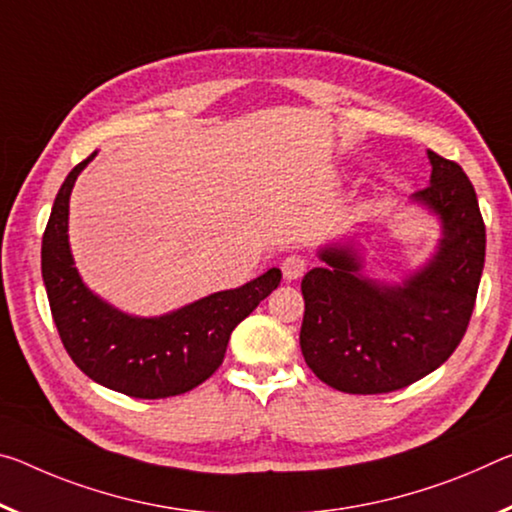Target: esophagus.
Returning a JSON list of instances; mask_svg holds the SVG:
<instances>
[{"label":"esophagus","mask_w":512,"mask_h":512,"mask_svg":"<svg viewBox=\"0 0 512 512\" xmlns=\"http://www.w3.org/2000/svg\"><path fill=\"white\" fill-rule=\"evenodd\" d=\"M307 271V259L303 255H287L282 259V275H285V280H298L303 278Z\"/></svg>","instance_id":"34e87169"}]
</instances>
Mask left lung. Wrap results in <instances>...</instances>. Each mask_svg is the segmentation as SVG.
<instances>
[{"instance_id":"1","label":"left lung","mask_w":512,"mask_h":512,"mask_svg":"<svg viewBox=\"0 0 512 512\" xmlns=\"http://www.w3.org/2000/svg\"><path fill=\"white\" fill-rule=\"evenodd\" d=\"M431 184L412 200L442 223L424 269L403 285L360 273L351 246L323 248L326 266L303 278L300 351L316 378L346 394L396 392L451 358L472 319L485 264V223L476 191L456 161L428 150Z\"/></svg>"}]
</instances>
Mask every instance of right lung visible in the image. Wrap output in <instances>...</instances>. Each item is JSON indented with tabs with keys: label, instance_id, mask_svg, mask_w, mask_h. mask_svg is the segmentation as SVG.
Masks as SVG:
<instances>
[{
	"label": "right lung",
	"instance_id": "1",
	"mask_svg": "<svg viewBox=\"0 0 512 512\" xmlns=\"http://www.w3.org/2000/svg\"><path fill=\"white\" fill-rule=\"evenodd\" d=\"M93 157L70 170L43 234L40 266L61 342L88 378L120 394L166 399L191 392L221 367L232 330L280 285L282 273L269 269L239 289L154 319L118 312L81 282L68 243L72 186Z\"/></svg>",
	"mask_w": 512,
	"mask_h": 512
}]
</instances>
